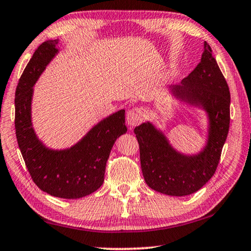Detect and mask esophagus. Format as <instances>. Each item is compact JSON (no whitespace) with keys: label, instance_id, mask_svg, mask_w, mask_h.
<instances>
[{"label":"esophagus","instance_id":"obj_1","mask_svg":"<svg viewBox=\"0 0 251 251\" xmlns=\"http://www.w3.org/2000/svg\"><path fill=\"white\" fill-rule=\"evenodd\" d=\"M145 118V111L141 107H134L126 112V123L130 126H136L141 123Z\"/></svg>","mask_w":251,"mask_h":251}]
</instances>
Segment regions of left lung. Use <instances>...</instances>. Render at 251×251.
<instances>
[{"label": "left lung", "mask_w": 251, "mask_h": 251, "mask_svg": "<svg viewBox=\"0 0 251 251\" xmlns=\"http://www.w3.org/2000/svg\"><path fill=\"white\" fill-rule=\"evenodd\" d=\"M172 92L177 99L206 111L209 134L202 151L192 156L179 153L150 122L136 126L134 133L148 186L166 195L185 196L199 191L214 175L230 126L229 86L207 42L200 64Z\"/></svg>", "instance_id": "obj_1"}]
</instances>
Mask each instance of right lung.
Returning a JSON list of instances; mask_svg holds the SVG:
<instances>
[{"instance_id":"right-lung-1","label":"right lung","mask_w":251,"mask_h":251,"mask_svg":"<svg viewBox=\"0 0 251 251\" xmlns=\"http://www.w3.org/2000/svg\"><path fill=\"white\" fill-rule=\"evenodd\" d=\"M58 40L38 47L19 79L15 91V134L32 180L41 191L60 199H80L101 187L111 149L126 132L125 110L94 126L82 140L64 150L46 147L37 138L31 122L33 85L58 49Z\"/></svg>"}]
</instances>
